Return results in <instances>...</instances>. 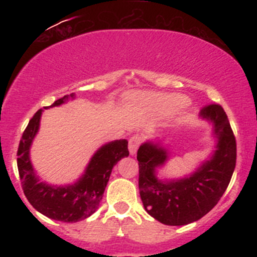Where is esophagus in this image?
Wrapping results in <instances>:
<instances>
[{
	"mask_svg": "<svg viewBox=\"0 0 257 257\" xmlns=\"http://www.w3.org/2000/svg\"><path fill=\"white\" fill-rule=\"evenodd\" d=\"M141 138L139 135H133V137L129 139V152L131 155H135L138 151L139 146H140Z\"/></svg>",
	"mask_w": 257,
	"mask_h": 257,
	"instance_id": "esophagus-1",
	"label": "esophagus"
}]
</instances>
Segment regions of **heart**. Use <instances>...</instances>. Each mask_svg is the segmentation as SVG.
<instances>
[{
    "instance_id": "1",
    "label": "heart",
    "mask_w": 257,
    "mask_h": 257,
    "mask_svg": "<svg viewBox=\"0 0 257 257\" xmlns=\"http://www.w3.org/2000/svg\"><path fill=\"white\" fill-rule=\"evenodd\" d=\"M144 104L150 111L162 113L174 108L182 107L186 105V99L181 95H168V94H151L144 98Z\"/></svg>"
}]
</instances>
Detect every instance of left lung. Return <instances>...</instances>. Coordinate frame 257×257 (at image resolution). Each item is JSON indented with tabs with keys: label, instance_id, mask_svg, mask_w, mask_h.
<instances>
[{
	"label": "left lung",
	"instance_id": "left-lung-1",
	"mask_svg": "<svg viewBox=\"0 0 257 257\" xmlns=\"http://www.w3.org/2000/svg\"><path fill=\"white\" fill-rule=\"evenodd\" d=\"M200 116L214 125L216 150L209 161L184 179L163 181L156 169L164 166L168 152L153 141L138 150L139 190L145 210L168 226L194 222L217 204L231 181L237 159V144L226 112L217 104L205 106Z\"/></svg>",
	"mask_w": 257,
	"mask_h": 257
}]
</instances>
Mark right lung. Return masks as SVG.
<instances>
[{"instance_id":"obj_1","label":"right lung","mask_w":257,"mask_h":257,"mask_svg":"<svg viewBox=\"0 0 257 257\" xmlns=\"http://www.w3.org/2000/svg\"><path fill=\"white\" fill-rule=\"evenodd\" d=\"M71 95L55 100L49 107L66 102ZM48 108V107H44ZM43 110H38L23 133L18 147V170L22 187L30 204L49 219L63 222H77L89 217L98 209L112 168L122 158L128 157V141H111L94 153L85 172L77 182L67 186H52L41 182L30 161V147L40 128Z\"/></svg>"}]
</instances>
